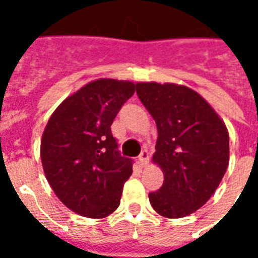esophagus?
<instances>
[{
  "label": "esophagus",
  "instance_id": "esophagus-1",
  "mask_svg": "<svg viewBox=\"0 0 258 258\" xmlns=\"http://www.w3.org/2000/svg\"><path fill=\"white\" fill-rule=\"evenodd\" d=\"M138 159H140V163H141V166H142V167H145L146 164H148V163H149V152L146 151H142L141 152V155H140V157H138Z\"/></svg>",
  "mask_w": 258,
  "mask_h": 258
}]
</instances>
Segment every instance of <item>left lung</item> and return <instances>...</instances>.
Listing matches in <instances>:
<instances>
[{"instance_id":"1","label":"left lung","mask_w":258,"mask_h":258,"mask_svg":"<svg viewBox=\"0 0 258 258\" xmlns=\"http://www.w3.org/2000/svg\"><path fill=\"white\" fill-rule=\"evenodd\" d=\"M137 94L156 121L152 160L164 174L149 202L163 217L189 216L210 199L227 171V127L205 98L185 85L138 83Z\"/></svg>"}]
</instances>
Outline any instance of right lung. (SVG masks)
Wrapping results in <instances>:
<instances>
[{"label": "right lung", "instance_id": "1", "mask_svg": "<svg viewBox=\"0 0 258 258\" xmlns=\"http://www.w3.org/2000/svg\"><path fill=\"white\" fill-rule=\"evenodd\" d=\"M131 81L99 79L68 96L41 140L44 173L59 200L88 218H105L120 205L133 160L118 152L113 120L134 95Z\"/></svg>", "mask_w": 258, "mask_h": 258}]
</instances>
